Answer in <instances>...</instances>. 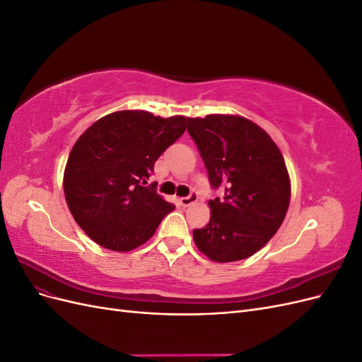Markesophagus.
Returning <instances> with one entry per match:
<instances>
[{
    "label": "esophagus",
    "mask_w": 362,
    "mask_h": 362,
    "mask_svg": "<svg viewBox=\"0 0 362 362\" xmlns=\"http://www.w3.org/2000/svg\"><path fill=\"white\" fill-rule=\"evenodd\" d=\"M196 201H198V193H196V192H190L189 196H184V198L180 199L182 206H189V205H192Z\"/></svg>",
    "instance_id": "1"
}]
</instances>
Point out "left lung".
<instances>
[{
  "label": "left lung",
  "mask_w": 362,
  "mask_h": 362,
  "mask_svg": "<svg viewBox=\"0 0 362 362\" xmlns=\"http://www.w3.org/2000/svg\"><path fill=\"white\" fill-rule=\"evenodd\" d=\"M213 190L211 217L193 238L217 262L254 255L279 229L290 204L286 161L264 129L242 116L187 117Z\"/></svg>",
  "instance_id": "8db88e82"
}]
</instances>
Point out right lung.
<instances>
[{
	"mask_svg": "<svg viewBox=\"0 0 362 362\" xmlns=\"http://www.w3.org/2000/svg\"><path fill=\"white\" fill-rule=\"evenodd\" d=\"M185 120L116 112L75 141L64 169V196L75 222L93 242L116 252L133 250L173 211L154 184H145L158 157L184 134Z\"/></svg>",
	"mask_w": 362,
	"mask_h": 362,
	"instance_id": "right-lung-1",
	"label": "right lung"
}]
</instances>
